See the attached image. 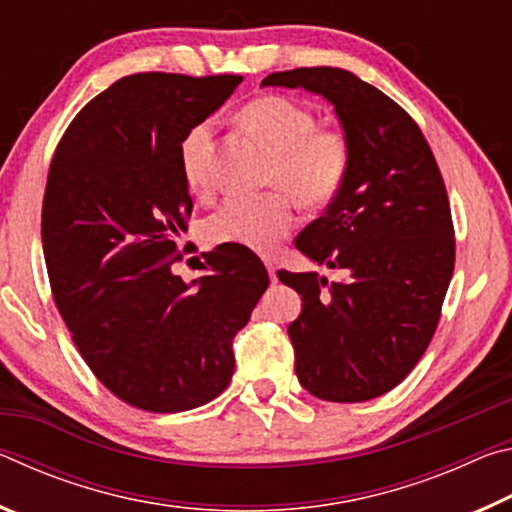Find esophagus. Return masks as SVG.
I'll return each mask as SVG.
<instances>
[{
  "mask_svg": "<svg viewBox=\"0 0 512 512\" xmlns=\"http://www.w3.org/2000/svg\"><path fill=\"white\" fill-rule=\"evenodd\" d=\"M262 262H264L266 268H268V277H271V282H275V280H277V277H275V259H273L271 255H264Z\"/></svg>",
  "mask_w": 512,
  "mask_h": 512,
  "instance_id": "1",
  "label": "esophagus"
}]
</instances>
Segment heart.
I'll return each mask as SVG.
<instances>
[{
    "mask_svg": "<svg viewBox=\"0 0 512 512\" xmlns=\"http://www.w3.org/2000/svg\"><path fill=\"white\" fill-rule=\"evenodd\" d=\"M241 119L273 155L268 185H280L300 205L318 207L341 187L348 171V144L336 131H316L307 108L287 97H259L241 110ZM216 126L198 121L180 142V169L189 192L207 196L214 187ZM293 225L287 196H230L205 223L214 244H237L255 250L275 246Z\"/></svg>",
    "mask_w": 512,
    "mask_h": 512,
    "instance_id": "1",
    "label": "heart"
}]
</instances>
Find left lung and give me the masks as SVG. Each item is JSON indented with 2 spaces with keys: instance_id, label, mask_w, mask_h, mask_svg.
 <instances>
[{
  "instance_id": "8db88e82",
  "label": "left lung",
  "mask_w": 512,
  "mask_h": 512,
  "mask_svg": "<svg viewBox=\"0 0 512 512\" xmlns=\"http://www.w3.org/2000/svg\"><path fill=\"white\" fill-rule=\"evenodd\" d=\"M262 88L323 97L348 144L332 203L293 241L311 264L348 277L277 271L302 296L289 325L298 381L327 402L372 400L409 375L436 332L454 271L443 176L415 121L348 69L275 72Z\"/></svg>"
}]
</instances>
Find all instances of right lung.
<instances>
[{"instance_id": "right-lung-1", "label": "right lung", "mask_w": 512, "mask_h": 512, "mask_svg": "<svg viewBox=\"0 0 512 512\" xmlns=\"http://www.w3.org/2000/svg\"><path fill=\"white\" fill-rule=\"evenodd\" d=\"M244 81L133 74L85 106L51 160L42 250L56 307L90 370L153 413L203 406L230 384L232 339L268 287L253 250L223 244L192 282L173 273L192 198L180 142Z\"/></svg>"}]
</instances>
